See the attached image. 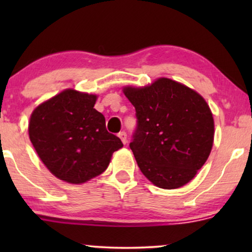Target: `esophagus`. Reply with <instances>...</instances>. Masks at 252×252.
Here are the masks:
<instances>
[{
  "mask_svg": "<svg viewBox=\"0 0 252 252\" xmlns=\"http://www.w3.org/2000/svg\"><path fill=\"white\" fill-rule=\"evenodd\" d=\"M118 136L120 137V140H122V142L124 143V144H126L127 143V134H126V132H120L119 134H118Z\"/></svg>",
  "mask_w": 252,
  "mask_h": 252,
  "instance_id": "esophagus-1",
  "label": "esophagus"
}]
</instances>
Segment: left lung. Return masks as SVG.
<instances>
[{
  "label": "left lung",
  "instance_id": "left-lung-1",
  "mask_svg": "<svg viewBox=\"0 0 252 252\" xmlns=\"http://www.w3.org/2000/svg\"><path fill=\"white\" fill-rule=\"evenodd\" d=\"M137 125L129 143L148 180L163 189L188 184L211 153L215 122L198 93L167 78L146 87H125Z\"/></svg>",
  "mask_w": 252,
  "mask_h": 252
}]
</instances>
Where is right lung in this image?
<instances>
[{"label":"right lung","mask_w":252,"mask_h":252,"mask_svg":"<svg viewBox=\"0 0 252 252\" xmlns=\"http://www.w3.org/2000/svg\"><path fill=\"white\" fill-rule=\"evenodd\" d=\"M97 96L65 89L34 109L29 135L36 154L55 177L80 185L103 173L123 147L94 109Z\"/></svg>","instance_id":"1"}]
</instances>
